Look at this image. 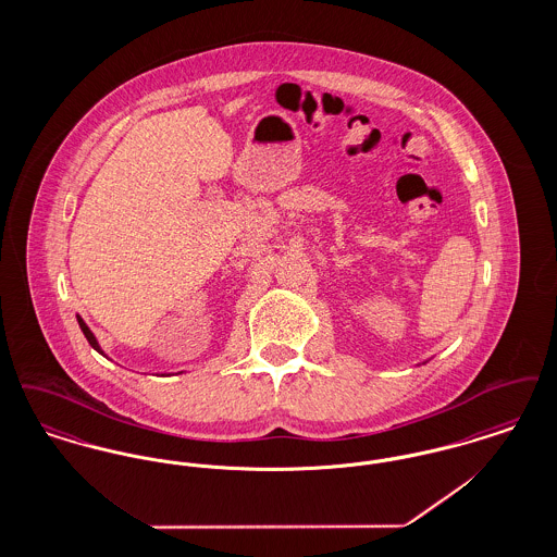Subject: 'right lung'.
Returning <instances> with one entry per match:
<instances>
[{
  "instance_id": "obj_1",
  "label": "right lung",
  "mask_w": 557,
  "mask_h": 557,
  "mask_svg": "<svg viewBox=\"0 0 557 557\" xmlns=\"http://www.w3.org/2000/svg\"><path fill=\"white\" fill-rule=\"evenodd\" d=\"M77 321H79L81 332H83V334H85V338H87V343H89V345L94 346V348H96V350H98V352H100V355H104V357H107V352H104V350H102V346H100V343H98V338H96V336H94V332H91V330H89V327H87V323H85V321H83V319H81L79 315H77Z\"/></svg>"
}]
</instances>
